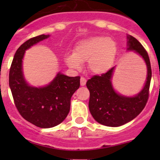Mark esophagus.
<instances>
[{
  "instance_id": "1",
  "label": "esophagus",
  "mask_w": 160,
  "mask_h": 160,
  "mask_svg": "<svg viewBox=\"0 0 160 160\" xmlns=\"http://www.w3.org/2000/svg\"><path fill=\"white\" fill-rule=\"evenodd\" d=\"M87 83V80L84 78V77H81L80 78V85L81 86H85Z\"/></svg>"
}]
</instances>
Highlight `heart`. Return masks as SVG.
Masks as SVG:
<instances>
[{"instance_id":"heart-1","label":"heart","mask_w":160,"mask_h":160,"mask_svg":"<svg viewBox=\"0 0 160 160\" xmlns=\"http://www.w3.org/2000/svg\"><path fill=\"white\" fill-rule=\"evenodd\" d=\"M117 46L111 38L95 36L85 38L76 44L72 54L67 55L66 63L75 70L88 61V67L95 75H102L111 70L115 60Z\"/></svg>"}]
</instances>
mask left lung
<instances>
[{
    "instance_id": "left-lung-1",
    "label": "left lung",
    "mask_w": 160,
    "mask_h": 160,
    "mask_svg": "<svg viewBox=\"0 0 160 160\" xmlns=\"http://www.w3.org/2000/svg\"><path fill=\"white\" fill-rule=\"evenodd\" d=\"M127 51L142 58L147 75L142 90L133 96L118 93L112 84L115 67L101 76H94L87 82L90 91L89 110L96 122L109 127H118L133 120L144 109L149 98L152 78L151 65L147 52L135 38L127 35Z\"/></svg>"
}]
</instances>
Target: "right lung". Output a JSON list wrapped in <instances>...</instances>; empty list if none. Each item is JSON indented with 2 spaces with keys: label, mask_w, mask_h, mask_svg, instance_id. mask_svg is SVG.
Listing matches in <instances>:
<instances>
[{
  "label": "right lung",
  "mask_w": 160,
  "mask_h": 160,
  "mask_svg": "<svg viewBox=\"0 0 160 160\" xmlns=\"http://www.w3.org/2000/svg\"><path fill=\"white\" fill-rule=\"evenodd\" d=\"M49 36L41 35L24 42L14 54L9 72V87L18 111L25 120L42 128H52L65 120L70 112L71 97L80 88V77H68L60 72L43 87L32 86L25 80V51Z\"/></svg>",
  "instance_id": "add662e5"
}]
</instances>
